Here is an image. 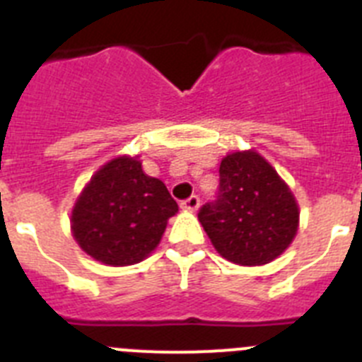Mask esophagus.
I'll use <instances>...</instances> for the list:
<instances>
[{
    "mask_svg": "<svg viewBox=\"0 0 362 362\" xmlns=\"http://www.w3.org/2000/svg\"><path fill=\"white\" fill-rule=\"evenodd\" d=\"M181 209L187 210V212H196V210L199 209V197L190 196L188 199L181 201Z\"/></svg>",
    "mask_w": 362,
    "mask_h": 362,
    "instance_id": "esophagus-1",
    "label": "esophagus"
}]
</instances>
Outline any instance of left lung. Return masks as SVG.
Instances as JSON below:
<instances>
[{
	"mask_svg": "<svg viewBox=\"0 0 362 362\" xmlns=\"http://www.w3.org/2000/svg\"><path fill=\"white\" fill-rule=\"evenodd\" d=\"M219 255L241 267L279 257L297 235L299 204L277 170L255 150L221 159L219 196L197 214Z\"/></svg>",
	"mask_w": 362,
	"mask_h": 362,
	"instance_id": "8db88e82",
	"label": "left lung"
}]
</instances>
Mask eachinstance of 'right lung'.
Segmentation results:
<instances>
[{"mask_svg":"<svg viewBox=\"0 0 362 362\" xmlns=\"http://www.w3.org/2000/svg\"><path fill=\"white\" fill-rule=\"evenodd\" d=\"M177 203L137 156H117L85 185L70 214V230L85 254L107 267L141 263L161 243Z\"/></svg>","mask_w":362,"mask_h":362,"instance_id":"right-lung-1","label":"right lung"}]
</instances>
